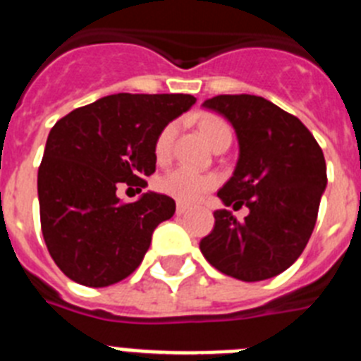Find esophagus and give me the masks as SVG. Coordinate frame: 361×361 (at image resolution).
I'll use <instances>...</instances> for the list:
<instances>
[{
  "instance_id": "1",
  "label": "esophagus",
  "mask_w": 361,
  "mask_h": 361,
  "mask_svg": "<svg viewBox=\"0 0 361 361\" xmlns=\"http://www.w3.org/2000/svg\"><path fill=\"white\" fill-rule=\"evenodd\" d=\"M175 212H177V215L180 216V215H186V213L190 212V208H188V206H184V204H177V209H175Z\"/></svg>"
}]
</instances>
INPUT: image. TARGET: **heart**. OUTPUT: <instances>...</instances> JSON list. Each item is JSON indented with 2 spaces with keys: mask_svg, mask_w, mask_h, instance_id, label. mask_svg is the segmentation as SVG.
<instances>
[{
  "mask_svg": "<svg viewBox=\"0 0 361 361\" xmlns=\"http://www.w3.org/2000/svg\"><path fill=\"white\" fill-rule=\"evenodd\" d=\"M200 130H202L204 137L209 145L222 135H231L228 124L219 117L206 116L200 119ZM177 132V126L173 123L166 124L164 128L159 132L157 139H155V146H153V153L159 162H166L170 159L171 145H173V137ZM215 178L209 175L197 173L188 168H175V170L168 171L162 175L157 180V190L164 195L171 197L180 204H191L197 202L206 191L212 190L215 186Z\"/></svg>",
  "mask_w": 361,
  "mask_h": 361,
  "instance_id": "heart-1",
  "label": "heart"
}]
</instances>
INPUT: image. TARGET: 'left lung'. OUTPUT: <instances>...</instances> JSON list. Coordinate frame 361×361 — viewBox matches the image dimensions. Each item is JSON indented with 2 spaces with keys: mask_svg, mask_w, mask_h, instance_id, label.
Here are the masks:
<instances>
[{
  "mask_svg": "<svg viewBox=\"0 0 361 361\" xmlns=\"http://www.w3.org/2000/svg\"><path fill=\"white\" fill-rule=\"evenodd\" d=\"M231 123L238 139L233 177L219 199L250 209L238 222L228 209L200 240L204 258L224 275L258 282L280 275L305 250L317 224L327 168L317 139L298 117L258 95H216L204 101Z\"/></svg>",
  "mask_w": 361,
  "mask_h": 361,
  "instance_id": "8db88e82",
  "label": "left lung"
}]
</instances>
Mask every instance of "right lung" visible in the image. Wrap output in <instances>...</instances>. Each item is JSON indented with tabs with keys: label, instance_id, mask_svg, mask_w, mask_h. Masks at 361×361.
Here are the masks:
<instances>
[{
	"label": "right lung",
	"instance_id": "add662e5",
	"mask_svg": "<svg viewBox=\"0 0 361 361\" xmlns=\"http://www.w3.org/2000/svg\"><path fill=\"white\" fill-rule=\"evenodd\" d=\"M195 101L188 94L106 95L54 124L37 171L41 231L70 280L106 288L142 262L153 229L173 216L175 200L146 191L121 202L117 188L148 186L159 132Z\"/></svg>",
	"mask_w": 361,
	"mask_h": 361
}]
</instances>
